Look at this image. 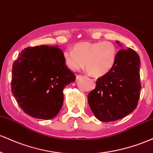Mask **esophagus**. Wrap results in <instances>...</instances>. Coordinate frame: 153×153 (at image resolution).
Masks as SVG:
<instances>
[{
    "label": "esophagus",
    "mask_w": 153,
    "mask_h": 153,
    "mask_svg": "<svg viewBox=\"0 0 153 153\" xmlns=\"http://www.w3.org/2000/svg\"><path fill=\"white\" fill-rule=\"evenodd\" d=\"M82 75H76V80H79V79H82Z\"/></svg>",
    "instance_id": "34e87169"
}]
</instances>
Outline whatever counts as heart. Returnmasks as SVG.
I'll use <instances>...</instances> for the list:
<instances>
[{
    "label": "heart",
    "mask_w": 153,
    "mask_h": 153,
    "mask_svg": "<svg viewBox=\"0 0 153 153\" xmlns=\"http://www.w3.org/2000/svg\"><path fill=\"white\" fill-rule=\"evenodd\" d=\"M117 48L109 41L82 42L74 45L72 51L63 52L65 66L71 71L84 67L89 74L100 77L114 68L117 59Z\"/></svg>",
    "instance_id": "b5f03b06"
}]
</instances>
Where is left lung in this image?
<instances>
[{
	"label": "left lung",
	"mask_w": 153,
	"mask_h": 153,
	"mask_svg": "<svg viewBox=\"0 0 153 153\" xmlns=\"http://www.w3.org/2000/svg\"><path fill=\"white\" fill-rule=\"evenodd\" d=\"M140 65V56L134 50L118 51L114 68L97 79L95 88L87 97L89 105L97 119L114 121L136 108L141 90Z\"/></svg>",
	"instance_id": "obj_1"
}]
</instances>
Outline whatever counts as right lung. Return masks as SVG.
<instances>
[{"label": "right lung", "instance_id": "right-lung-1", "mask_svg": "<svg viewBox=\"0 0 153 153\" xmlns=\"http://www.w3.org/2000/svg\"><path fill=\"white\" fill-rule=\"evenodd\" d=\"M58 46L28 47L19 54L12 67L11 92L27 114L51 119L63 102V89L76 76L65 66Z\"/></svg>", "mask_w": 153, "mask_h": 153}]
</instances>
